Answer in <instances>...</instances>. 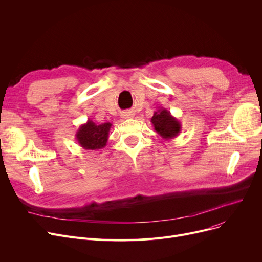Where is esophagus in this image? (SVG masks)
I'll list each match as a JSON object with an SVG mask.
<instances>
[{
  "mask_svg": "<svg viewBox=\"0 0 262 262\" xmlns=\"http://www.w3.org/2000/svg\"><path fill=\"white\" fill-rule=\"evenodd\" d=\"M122 117H123V118H125V119H126V118H132V117H133V114H130V113L126 112V113H124V114L122 115Z\"/></svg>",
  "mask_w": 262,
  "mask_h": 262,
  "instance_id": "34e87169",
  "label": "esophagus"
}]
</instances>
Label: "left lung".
Returning a JSON list of instances; mask_svg holds the SVG:
<instances>
[{
    "mask_svg": "<svg viewBox=\"0 0 262 262\" xmlns=\"http://www.w3.org/2000/svg\"><path fill=\"white\" fill-rule=\"evenodd\" d=\"M150 122H152L155 132L162 139L166 140L176 138L182 130L181 122L173 117L167 108L163 107L156 110L152 119H150Z\"/></svg>",
    "mask_w": 262,
    "mask_h": 262,
    "instance_id": "1",
    "label": "left lung"
}]
</instances>
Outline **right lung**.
I'll return each mask as SVG.
<instances>
[{
  "label": "right lung",
  "mask_w": 262,
  "mask_h": 262,
  "mask_svg": "<svg viewBox=\"0 0 262 262\" xmlns=\"http://www.w3.org/2000/svg\"><path fill=\"white\" fill-rule=\"evenodd\" d=\"M112 126L113 124L109 122L98 125L89 119L85 124H81L78 127L75 134V139L82 148L90 150L101 149L107 144Z\"/></svg>",
  "instance_id": "add662e5"
}]
</instances>
